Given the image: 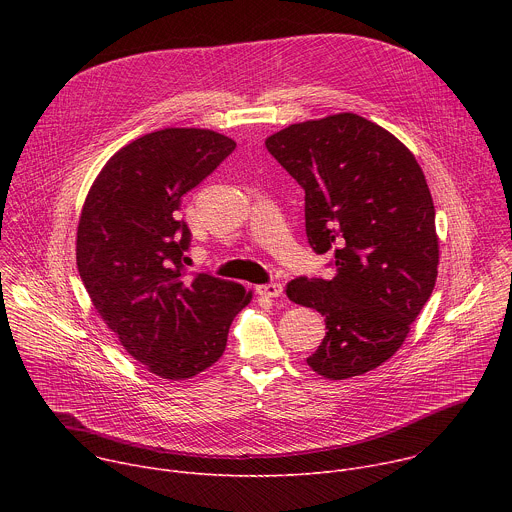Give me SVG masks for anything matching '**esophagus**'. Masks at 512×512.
<instances>
[{
	"label": "esophagus",
	"instance_id": "obj_1",
	"mask_svg": "<svg viewBox=\"0 0 512 512\" xmlns=\"http://www.w3.org/2000/svg\"><path fill=\"white\" fill-rule=\"evenodd\" d=\"M257 294L261 298H279L283 294V285L281 283H265L257 287Z\"/></svg>",
	"mask_w": 512,
	"mask_h": 512
}]
</instances>
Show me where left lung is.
Segmentation results:
<instances>
[{"mask_svg":"<svg viewBox=\"0 0 512 512\" xmlns=\"http://www.w3.org/2000/svg\"><path fill=\"white\" fill-rule=\"evenodd\" d=\"M267 152L306 190L310 247L332 251L336 275L287 283L291 302L324 316L308 356L332 381L369 373L403 344L437 277L435 208L405 145L354 113L289 125Z\"/></svg>","mask_w":512,"mask_h":512,"instance_id":"8db88e82","label":"left lung"}]
</instances>
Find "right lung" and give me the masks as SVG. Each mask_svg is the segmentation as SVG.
I'll list each match as a JSON object with an SVG mask.
<instances>
[{
  "label": "right lung",
  "mask_w": 512,
  "mask_h": 512,
  "mask_svg": "<svg viewBox=\"0 0 512 512\" xmlns=\"http://www.w3.org/2000/svg\"><path fill=\"white\" fill-rule=\"evenodd\" d=\"M237 143L208 129H160L133 139L101 170L85 200L77 267L91 302L123 348L154 375L190 379L223 356L243 285L188 275L192 233L182 196Z\"/></svg>",
  "instance_id": "1"
}]
</instances>
